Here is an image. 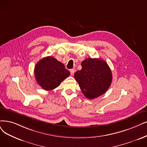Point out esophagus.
Instances as JSON below:
<instances>
[{"mask_svg": "<svg viewBox=\"0 0 147 147\" xmlns=\"http://www.w3.org/2000/svg\"><path fill=\"white\" fill-rule=\"evenodd\" d=\"M70 74H71V75H73L74 72H75V69H70Z\"/></svg>", "mask_w": 147, "mask_h": 147, "instance_id": "obj_1", "label": "esophagus"}]
</instances>
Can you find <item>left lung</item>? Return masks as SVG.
<instances>
[{"label": "left lung", "mask_w": 147, "mask_h": 147, "mask_svg": "<svg viewBox=\"0 0 147 147\" xmlns=\"http://www.w3.org/2000/svg\"><path fill=\"white\" fill-rule=\"evenodd\" d=\"M82 69L74 74L84 95L94 99L106 92L112 81V74L104 60L88 58L81 63Z\"/></svg>", "instance_id": "1"}]
</instances>
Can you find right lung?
<instances>
[{
  "mask_svg": "<svg viewBox=\"0 0 147 147\" xmlns=\"http://www.w3.org/2000/svg\"><path fill=\"white\" fill-rule=\"evenodd\" d=\"M35 78L37 84L45 90H52L59 86L70 75L64 64L53 57H46L40 60L34 67Z\"/></svg>",
  "mask_w": 147,
  "mask_h": 147,
  "instance_id": "add662e5",
  "label": "right lung"
}]
</instances>
